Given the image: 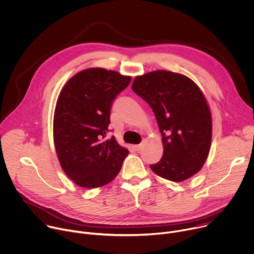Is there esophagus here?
Wrapping results in <instances>:
<instances>
[{
  "label": "esophagus",
  "mask_w": 254,
  "mask_h": 254,
  "mask_svg": "<svg viewBox=\"0 0 254 254\" xmlns=\"http://www.w3.org/2000/svg\"><path fill=\"white\" fill-rule=\"evenodd\" d=\"M142 147H143L142 144H138V145H134V146H133V148H134L136 151H140Z\"/></svg>",
  "instance_id": "obj_1"
}]
</instances>
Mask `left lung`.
<instances>
[{"label":"left lung","mask_w":254,"mask_h":254,"mask_svg":"<svg viewBox=\"0 0 254 254\" xmlns=\"http://www.w3.org/2000/svg\"><path fill=\"white\" fill-rule=\"evenodd\" d=\"M132 90L153 110L162 134L163 156L152 171L174 182L198 173L212 139L211 111L200 88L185 75L156 70L137 76Z\"/></svg>","instance_id":"8db88e82"}]
</instances>
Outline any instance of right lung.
<instances>
[{
  "label": "right lung",
  "mask_w": 254,
  "mask_h": 254,
  "mask_svg": "<svg viewBox=\"0 0 254 254\" xmlns=\"http://www.w3.org/2000/svg\"><path fill=\"white\" fill-rule=\"evenodd\" d=\"M130 81L113 70L89 68L70 78L59 94L53 120L56 153L63 171L80 187L108 184L129 154L114 136L104 138L113 100Z\"/></svg>",
  "instance_id": "add662e5"
}]
</instances>
